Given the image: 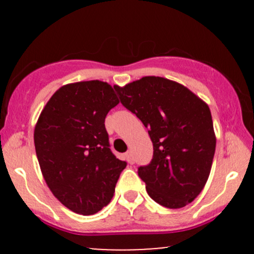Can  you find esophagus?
<instances>
[{
	"instance_id": "1",
	"label": "esophagus",
	"mask_w": 254,
	"mask_h": 254,
	"mask_svg": "<svg viewBox=\"0 0 254 254\" xmlns=\"http://www.w3.org/2000/svg\"><path fill=\"white\" fill-rule=\"evenodd\" d=\"M125 157H127V161L129 162L130 165L135 164V157H133L132 153H131V151H127V153L125 154Z\"/></svg>"
}]
</instances>
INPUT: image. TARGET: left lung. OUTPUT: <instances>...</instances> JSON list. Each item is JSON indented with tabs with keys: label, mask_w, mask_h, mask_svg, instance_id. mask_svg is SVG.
Here are the masks:
<instances>
[{
	"label": "left lung",
	"mask_w": 254,
	"mask_h": 254,
	"mask_svg": "<svg viewBox=\"0 0 254 254\" xmlns=\"http://www.w3.org/2000/svg\"><path fill=\"white\" fill-rule=\"evenodd\" d=\"M113 88L153 142L150 164L138 167L148 194L166 208L188 205L205 186L214 159L216 137L209 106L165 77L145 76Z\"/></svg>",
	"instance_id": "obj_1"
}]
</instances>
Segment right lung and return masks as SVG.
Returning <instances> with one entry per match:
<instances>
[{"mask_svg": "<svg viewBox=\"0 0 254 254\" xmlns=\"http://www.w3.org/2000/svg\"><path fill=\"white\" fill-rule=\"evenodd\" d=\"M119 100L107 82L82 81L61 87L45 105L34 129L43 177L71 211L93 215L112 199L127 162L110 149L105 118Z\"/></svg>", "mask_w": 254, "mask_h": 254, "instance_id": "right-lung-1", "label": "right lung"}]
</instances>
